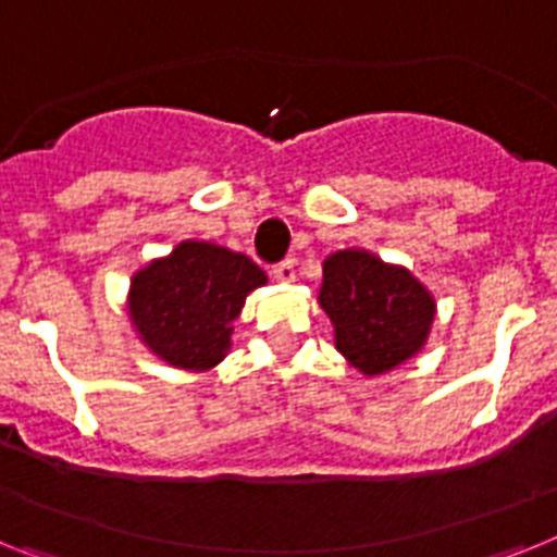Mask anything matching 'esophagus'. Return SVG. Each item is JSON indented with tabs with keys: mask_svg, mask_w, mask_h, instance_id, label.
I'll return each instance as SVG.
<instances>
[{
	"mask_svg": "<svg viewBox=\"0 0 557 557\" xmlns=\"http://www.w3.org/2000/svg\"><path fill=\"white\" fill-rule=\"evenodd\" d=\"M271 274H274V280H280V283H294V277H297L294 260H283V263H277L274 269H271Z\"/></svg>",
	"mask_w": 557,
	"mask_h": 557,
	"instance_id": "34e87169",
	"label": "esophagus"
}]
</instances>
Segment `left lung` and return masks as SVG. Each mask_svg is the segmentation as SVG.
<instances>
[{
	"instance_id": "8db88e82",
	"label": "left lung",
	"mask_w": 557,
	"mask_h": 557,
	"mask_svg": "<svg viewBox=\"0 0 557 557\" xmlns=\"http://www.w3.org/2000/svg\"><path fill=\"white\" fill-rule=\"evenodd\" d=\"M320 306L334 322L336 350L366 376L419 354L436 317L433 294L408 269L366 249L336 251L322 263Z\"/></svg>"
}]
</instances>
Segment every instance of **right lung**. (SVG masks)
<instances>
[{"mask_svg": "<svg viewBox=\"0 0 557 557\" xmlns=\"http://www.w3.org/2000/svg\"><path fill=\"white\" fill-rule=\"evenodd\" d=\"M265 271L240 251L207 240L177 243L129 283V320L156 357L184 371H209L226 357L246 294Z\"/></svg>", "mask_w": 557, "mask_h": 557, "instance_id": "obj_1", "label": "right lung"}]
</instances>
